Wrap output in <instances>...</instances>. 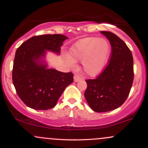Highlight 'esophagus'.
<instances>
[{"instance_id": "obj_1", "label": "esophagus", "mask_w": 148, "mask_h": 148, "mask_svg": "<svg viewBox=\"0 0 148 148\" xmlns=\"http://www.w3.org/2000/svg\"><path fill=\"white\" fill-rule=\"evenodd\" d=\"M81 79H82V76L81 75H79V74H76V75H74V80L75 82H78V81H81Z\"/></svg>"}]
</instances>
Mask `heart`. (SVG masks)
<instances>
[{
	"label": "heart",
	"mask_w": 148,
	"mask_h": 148,
	"mask_svg": "<svg viewBox=\"0 0 148 148\" xmlns=\"http://www.w3.org/2000/svg\"><path fill=\"white\" fill-rule=\"evenodd\" d=\"M110 53L109 43L97 37H88L80 40L69 51L71 58L74 61H83L85 72L92 76L98 75L106 67Z\"/></svg>",
	"instance_id": "1"
}]
</instances>
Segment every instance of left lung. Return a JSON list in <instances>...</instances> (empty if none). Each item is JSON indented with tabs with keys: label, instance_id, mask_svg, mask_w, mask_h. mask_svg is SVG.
<instances>
[{
	"label": "left lung",
	"instance_id": "obj_1",
	"mask_svg": "<svg viewBox=\"0 0 148 148\" xmlns=\"http://www.w3.org/2000/svg\"><path fill=\"white\" fill-rule=\"evenodd\" d=\"M109 40L111 53L108 64L95 79H87L85 98L97 113L111 111L126 101L134 81V60L126 44L114 33L101 31Z\"/></svg>",
	"mask_w": 148,
	"mask_h": 148
}]
</instances>
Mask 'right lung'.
I'll use <instances>...</instances> for the list:
<instances>
[{
    "label": "right lung",
    "mask_w": 148,
    "mask_h": 148,
    "mask_svg": "<svg viewBox=\"0 0 148 148\" xmlns=\"http://www.w3.org/2000/svg\"><path fill=\"white\" fill-rule=\"evenodd\" d=\"M67 37L60 34L32 37L16 49L12 81L18 96L26 106L48 110L56 106L66 87L74 81L72 72L48 69L42 62L47 51L59 54Z\"/></svg>",
    "instance_id": "1"
}]
</instances>
